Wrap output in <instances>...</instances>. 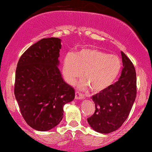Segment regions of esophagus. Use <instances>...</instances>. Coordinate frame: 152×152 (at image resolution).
I'll return each mask as SVG.
<instances>
[{"instance_id":"34e87169","label":"esophagus","mask_w":152,"mask_h":152,"mask_svg":"<svg viewBox=\"0 0 152 152\" xmlns=\"http://www.w3.org/2000/svg\"><path fill=\"white\" fill-rule=\"evenodd\" d=\"M75 98H76V99H77V100H78V99H83L85 98V96L82 94L76 91V94H75Z\"/></svg>"}]
</instances>
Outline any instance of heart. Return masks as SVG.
<instances>
[{
  "label": "heart",
  "mask_w": 152,
  "mask_h": 152,
  "mask_svg": "<svg viewBox=\"0 0 152 152\" xmlns=\"http://www.w3.org/2000/svg\"><path fill=\"white\" fill-rule=\"evenodd\" d=\"M121 69V61L117 56L108 54L96 48H83L76 54L66 56L63 64V75L66 81L73 84L81 76L78 86L86 89L88 86L94 92H100L111 86Z\"/></svg>",
  "instance_id": "obj_1"
}]
</instances>
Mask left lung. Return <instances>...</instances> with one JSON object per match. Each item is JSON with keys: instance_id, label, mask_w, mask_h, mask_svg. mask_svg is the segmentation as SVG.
Wrapping results in <instances>:
<instances>
[{"instance_id": "obj_1", "label": "left lung", "mask_w": 152, "mask_h": 152, "mask_svg": "<svg viewBox=\"0 0 152 152\" xmlns=\"http://www.w3.org/2000/svg\"><path fill=\"white\" fill-rule=\"evenodd\" d=\"M123 69L114 84L91 97L95 112L87 118L96 132L109 134L117 130L126 121L137 96V76L130 59L121 52Z\"/></svg>"}]
</instances>
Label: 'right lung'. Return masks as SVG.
<instances>
[{"label":"right lung","mask_w":152,"mask_h":152,"mask_svg":"<svg viewBox=\"0 0 152 152\" xmlns=\"http://www.w3.org/2000/svg\"><path fill=\"white\" fill-rule=\"evenodd\" d=\"M61 40L43 38L19 59L14 94L26 123L35 130L46 132L63 118L64 106L75 98L74 88L63 79L58 66Z\"/></svg>","instance_id":"obj_1"}]
</instances>
